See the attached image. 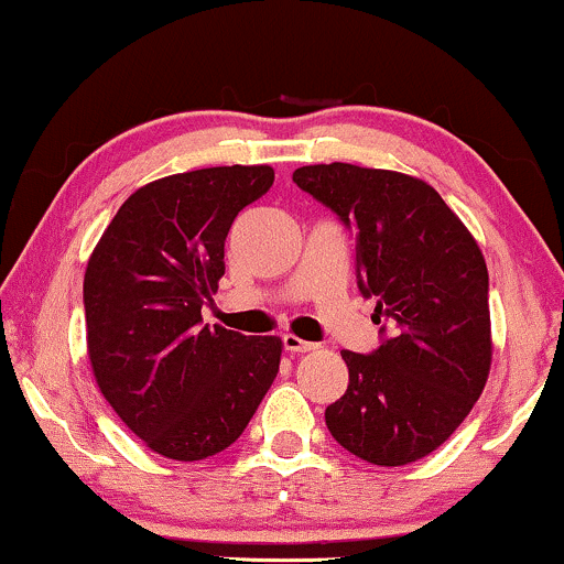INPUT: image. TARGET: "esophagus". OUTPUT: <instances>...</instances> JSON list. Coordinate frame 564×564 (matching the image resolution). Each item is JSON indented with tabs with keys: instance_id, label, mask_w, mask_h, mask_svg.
Returning <instances> with one entry per match:
<instances>
[{
	"instance_id": "1",
	"label": "esophagus",
	"mask_w": 564,
	"mask_h": 564,
	"mask_svg": "<svg viewBox=\"0 0 564 564\" xmlns=\"http://www.w3.org/2000/svg\"><path fill=\"white\" fill-rule=\"evenodd\" d=\"M283 347H286L291 355L315 352V349H318V345H315V341H304V339H300V336H294V334H283Z\"/></svg>"
}]
</instances>
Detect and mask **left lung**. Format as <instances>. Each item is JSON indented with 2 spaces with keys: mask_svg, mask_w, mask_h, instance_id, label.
<instances>
[{
  "mask_svg": "<svg viewBox=\"0 0 564 564\" xmlns=\"http://www.w3.org/2000/svg\"><path fill=\"white\" fill-rule=\"evenodd\" d=\"M291 180L355 232L358 289L381 323L373 352H341L349 384L326 408L328 432L379 467L416 462L456 432L488 381L480 246L424 180L341 161Z\"/></svg>",
  "mask_w": 564,
  "mask_h": 564,
  "instance_id": "8db88e82",
  "label": "left lung"
}]
</instances>
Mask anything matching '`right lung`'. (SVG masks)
Here are the masks:
<instances>
[{
	"instance_id": "add662e5",
	"label": "right lung",
	"mask_w": 564,
	"mask_h": 564,
	"mask_svg": "<svg viewBox=\"0 0 564 564\" xmlns=\"http://www.w3.org/2000/svg\"><path fill=\"white\" fill-rule=\"evenodd\" d=\"M270 166H209L140 187L84 273L97 387L142 443L198 462L236 443L281 366L278 336L200 321L225 275L238 212L273 185Z\"/></svg>"
}]
</instances>
